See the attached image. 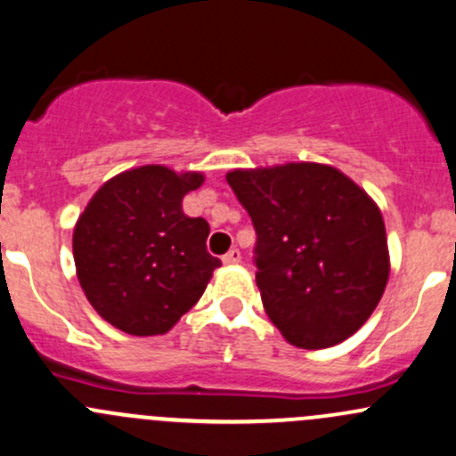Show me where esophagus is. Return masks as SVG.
Segmentation results:
<instances>
[{
	"label": "esophagus",
	"instance_id": "obj_1",
	"mask_svg": "<svg viewBox=\"0 0 456 456\" xmlns=\"http://www.w3.org/2000/svg\"><path fill=\"white\" fill-rule=\"evenodd\" d=\"M240 260H242V256H240V251H238V248H229V251L223 256L224 265H238Z\"/></svg>",
	"mask_w": 456,
	"mask_h": 456
}]
</instances>
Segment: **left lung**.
Returning <instances> with one entry per match:
<instances>
[{
  "mask_svg": "<svg viewBox=\"0 0 456 456\" xmlns=\"http://www.w3.org/2000/svg\"><path fill=\"white\" fill-rule=\"evenodd\" d=\"M227 183L251 216L257 289L286 341L321 349L352 337L389 280L376 203L321 164L233 170Z\"/></svg>",
  "mask_w": 456,
  "mask_h": 456,
  "instance_id": "8db88e82",
  "label": "left lung"
}]
</instances>
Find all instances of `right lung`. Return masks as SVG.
I'll return each mask as SVG.
<instances>
[{
  "instance_id": "1",
  "label": "right lung",
  "mask_w": 456,
  "mask_h": 456,
  "mask_svg": "<svg viewBox=\"0 0 456 456\" xmlns=\"http://www.w3.org/2000/svg\"><path fill=\"white\" fill-rule=\"evenodd\" d=\"M199 172L142 166L122 172L89 200L74 229V262L89 304L135 337L164 334L200 299L218 257L209 224L181 209Z\"/></svg>"
}]
</instances>
